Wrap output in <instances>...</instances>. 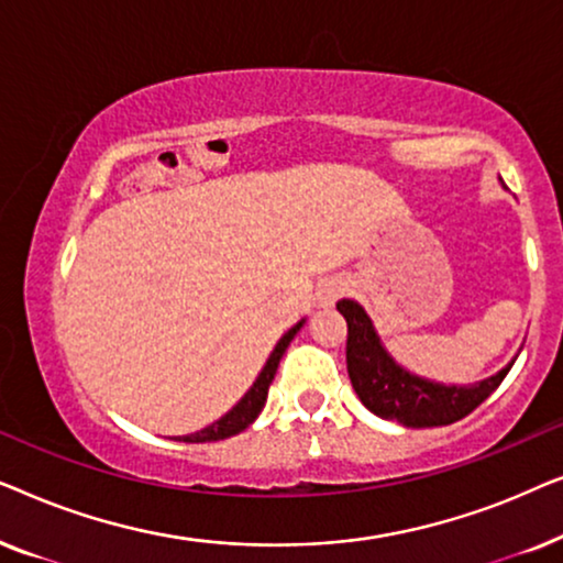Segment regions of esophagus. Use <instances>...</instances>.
<instances>
[{
	"instance_id": "obj_1",
	"label": "esophagus",
	"mask_w": 563,
	"mask_h": 563,
	"mask_svg": "<svg viewBox=\"0 0 563 563\" xmlns=\"http://www.w3.org/2000/svg\"><path fill=\"white\" fill-rule=\"evenodd\" d=\"M341 291H343V287H335V289H330V291H328V295H325V297H322V299H325V305H333V302H335V297H338V295H341Z\"/></svg>"
}]
</instances>
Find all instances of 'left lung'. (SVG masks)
I'll list each match as a JSON object with an SVG mask.
<instances>
[{"label":"left lung","mask_w":563,"mask_h":563,"mask_svg":"<svg viewBox=\"0 0 563 563\" xmlns=\"http://www.w3.org/2000/svg\"><path fill=\"white\" fill-rule=\"evenodd\" d=\"M345 318V364L353 389L361 402L384 420H395L407 428L451 426L468 412H474L510 372V366L472 387H443L399 368L382 349L372 320L351 299L335 305Z\"/></svg>","instance_id":"left-lung-1"}]
</instances>
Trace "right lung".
<instances>
[{
    "label": "right lung",
    "instance_id": "1",
    "mask_svg": "<svg viewBox=\"0 0 563 563\" xmlns=\"http://www.w3.org/2000/svg\"><path fill=\"white\" fill-rule=\"evenodd\" d=\"M299 328H302V322H297V325L291 328L289 333L282 335V341L276 343V349L272 351V356H268V361H266L264 372L258 374V379L253 382V387H251L249 391H245V397L233 407V410H230V412L225 415V418H220L218 422H212V426H207L205 430H199V433L181 435L179 441H184V443L222 441V438H230V435L241 433V430L249 428L251 422L258 418V412L264 410L268 387H272L276 368H279V361H282V356H284V351H287V345L291 343V338L297 335Z\"/></svg>",
    "mask_w": 563,
    "mask_h": 563
}]
</instances>
